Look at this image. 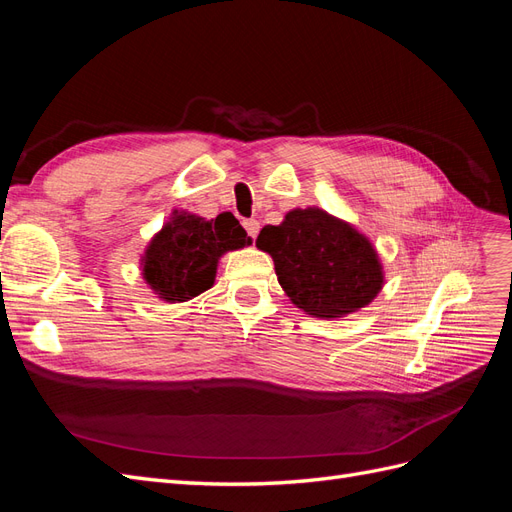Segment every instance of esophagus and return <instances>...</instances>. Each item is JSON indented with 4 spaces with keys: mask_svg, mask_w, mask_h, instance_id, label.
Wrapping results in <instances>:
<instances>
[{
    "mask_svg": "<svg viewBox=\"0 0 512 512\" xmlns=\"http://www.w3.org/2000/svg\"><path fill=\"white\" fill-rule=\"evenodd\" d=\"M243 226H245V230H247V235H250L252 239H256L258 230H260V222H258V220H245Z\"/></svg>",
    "mask_w": 512,
    "mask_h": 512,
    "instance_id": "obj_1",
    "label": "esophagus"
}]
</instances>
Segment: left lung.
Wrapping results in <instances>:
<instances>
[{"instance_id":"obj_1","label":"left lung","mask_w":512,"mask_h":512,"mask_svg":"<svg viewBox=\"0 0 512 512\" xmlns=\"http://www.w3.org/2000/svg\"><path fill=\"white\" fill-rule=\"evenodd\" d=\"M256 245L271 254L277 282L314 318H342L376 299L384 275L374 245L359 230L318 207L292 209L265 226Z\"/></svg>"}]
</instances>
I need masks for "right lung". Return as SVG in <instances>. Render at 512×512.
I'll list each match as a JSON object with an SVG mask.
<instances>
[{
	"label": "right lung",
	"instance_id": "right-lung-1",
	"mask_svg": "<svg viewBox=\"0 0 512 512\" xmlns=\"http://www.w3.org/2000/svg\"><path fill=\"white\" fill-rule=\"evenodd\" d=\"M250 243L239 220L228 211L215 220L175 211L147 245L143 277L162 301H188L213 286L222 254Z\"/></svg>",
	"mask_w": 512,
	"mask_h": 512
}]
</instances>
